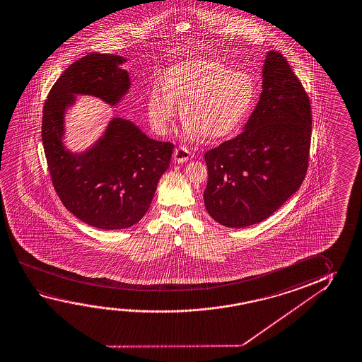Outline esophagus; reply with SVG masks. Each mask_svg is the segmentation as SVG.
<instances>
[{
  "label": "esophagus",
  "instance_id": "1",
  "mask_svg": "<svg viewBox=\"0 0 362 362\" xmlns=\"http://www.w3.org/2000/svg\"><path fill=\"white\" fill-rule=\"evenodd\" d=\"M189 156V148H185V146H179L174 150V160L177 163H185V161H188Z\"/></svg>",
  "mask_w": 362,
  "mask_h": 362
}]
</instances>
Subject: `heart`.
Listing matches in <instances>:
<instances>
[{
  "label": "heart",
  "instance_id": "heart-1",
  "mask_svg": "<svg viewBox=\"0 0 362 362\" xmlns=\"http://www.w3.org/2000/svg\"><path fill=\"white\" fill-rule=\"evenodd\" d=\"M255 84L247 73L232 71L216 60H189L168 73L165 86L155 84L148 102L155 130L164 132L182 102L184 131L192 137L230 136L250 112Z\"/></svg>",
  "mask_w": 362,
  "mask_h": 362
}]
</instances>
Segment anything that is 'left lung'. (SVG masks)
Segmentation results:
<instances>
[{
    "instance_id": "left-lung-1",
    "label": "left lung",
    "mask_w": 362,
    "mask_h": 362,
    "mask_svg": "<svg viewBox=\"0 0 362 362\" xmlns=\"http://www.w3.org/2000/svg\"><path fill=\"white\" fill-rule=\"evenodd\" d=\"M260 101L245 131L204 154V204L233 228L270 217L299 189L312 137L309 95L284 55L269 52Z\"/></svg>"
}]
</instances>
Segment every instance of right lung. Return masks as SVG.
I'll use <instances>...</instances> for the list:
<instances>
[{
  "label": "right lung",
  "mask_w": 362,
  "mask_h": 362,
  "mask_svg": "<svg viewBox=\"0 0 362 362\" xmlns=\"http://www.w3.org/2000/svg\"><path fill=\"white\" fill-rule=\"evenodd\" d=\"M124 62L101 53L76 60L57 79L42 110V140L54 189L69 212L102 230L127 228L143 218L174 151V144L153 140L122 119H113L86 154L63 146V113L73 95L117 103L130 86L119 68Z\"/></svg>",
  "instance_id": "add662e5"
}]
</instances>
